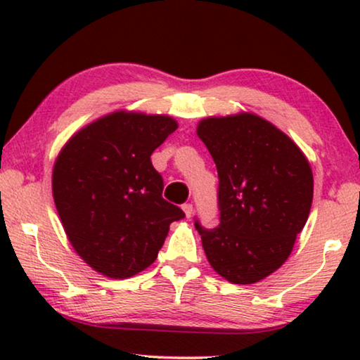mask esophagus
Segmentation results:
<instances>
[{"mask_svg":"<svg viewBox=\"0 0 360 360\" xmlns=\"http://www.w3.org/2000/svg\"><path fill=\"white\" fill-rule=\"evenodd\" d=\"M181 210L185 211L186 218H191V216H193V205L191 203H185L184 206H181Z\"/></svg>","mask_w":360,"mask_h":360,"instance_id":"1","label":"esophagus"}]
</instances>
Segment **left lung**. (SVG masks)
Segmentation results:
<instances>
[{
  "label": "left lung",
  "mask_w": 360,
  "mask_h": 360,
  "mask_svg": "<svg viewBox=\"0 0 360 360\" xmlns=\"http://www.w3.org/2000/svg\"><path fill=\"white\" fill-rule=\"evenodd\" d=\"M198 137L218 169V228H195L211 267L231 283H255L292 252L313 201L307 157L287 134L243 112L208 117Z\"/></svg>",
  "instance_id": "left-lung-1"
}]
</instances>
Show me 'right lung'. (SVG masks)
<instances>
[{"mask_svg":"<svg viewBox=\"0 0 360 360\" xmlns=\"http://www.w3.org/2000/svg\"><path fill=\"white\" fill-rule=\"evenodd\" d=\"M176 122L169 116L117 111L67 142L53 165L52 191L73 249L106 277L149 267L174 221L185 218L162 196L150 155Z\"/></svg>","mask_w":360,"mask_h":360,"instance_id":"right-lung-1","label":"right lung"}]
</instances>
